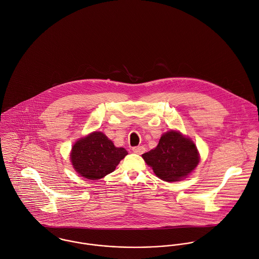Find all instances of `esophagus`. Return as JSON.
<instances>
[{
  "mask_svg": "<svg viewBox=\"0 0 259 259\" xmlns=\"http://www.w3.org/2000/svg\"><path fill=\"white\" fill-rule=\"evenodd\" d=\"M132 150H133V152H135L136 154H143V153L145 152L144 146H136V147H133Z\"/></svg>",
  "mask_w": 259,
  "mask_h": 259,
  "instance_id": "34e87169",
  "label": "esophagus"
}]
</instances>
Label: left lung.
<instances>
[{
  "label": "left lung",
  "instance_id": "1",
  "mask_svg": "<svg viewBox=\"0 0 259 259\" xmlns=\"http://www.w3.org/2000/svg\"><path fill=\"white\" fill-rule=\"evenodd\" d=\"M142 157L156 175L167 182L181 180L190 174L199 162L195 144L176 131L162 135L155 149Z\"/></svg>",
  "mask_w": 259,
  "mask_h": 259
}]
</instances>
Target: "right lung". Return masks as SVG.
<instances>
[{
	"label": "right lung",
	"instance_id": "right-lung-1",
	"mask_svg": "<svg viewBox=\"0 0 259 259\" xmlns=\"http://www.w3.org/2000/svg\"><path fill=\"white\" fill-rule=\"evenodd\" d=\"M127 154L124 148L115 147L103 133L94 132L76 142L72 148L71 161L81 176L97 180L113 172Z\"/></svg>",
	"mask_w": 259,
	"mask_h": 259
}]
</instances>
